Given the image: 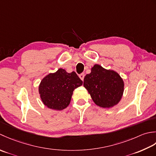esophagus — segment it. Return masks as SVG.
I'll return each mask as SVG.
<instances>
[{
	"label": "esophagus",
	"mask_w": 156,
	"mask_h": 156,
	"mask_svg": "<svg viewBox=\"0 0 156 156\" xmlns=\"http://www.w3.org/2000/svg\"><path fill=\"white\" fill-rule=\"evenodd\" d=\"M79 78H80L82 81H83V79H84V77H85V75H84V73H81V74H80L79 75Z\"/></svg>",
	"instance_id": "esophagus-1"
}]
</instances>
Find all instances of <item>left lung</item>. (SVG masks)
I'll list each match as a JSON object with an SVG mask.
<instances>
[{
    "mask_svg": "<svg viewBox=\"0 0 156 156\" xmlns=\"http://www.w3.org/2000/svg\"><path fill=\"white\" fill-rule=\"evenodd\" d=\"M124 85L119 73L99 65H95L91 68V73L85 75L83 81V86L94 102L104 108L119 104L123 94Z\"/></svg>",
    "mask_w": 156,
    "mask_h": 156,
    "instance_id": "obj_1",
    "label": "left lung"
}]
</instances>
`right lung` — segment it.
I'll return each mask as SVG.
<instances>
[{
	"label": "right lung",
	"instance_id": "1",
	"mask_svg": "<svg viewBox=\"0 0 156 156\" xmlns=\"http://www.w3.org/2000/svg\"><path fill=\"white\" fill-rule=\"evenodd\" d=\"M83 84L76 73L59 69L46 75L40 82L39 94L43 104L48 108L62 110L71 102L74 90Z\"/></svg>",
	"mask_w": 156,
	"mask_h": 156
}]
</instances>
